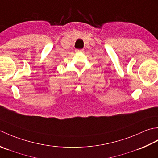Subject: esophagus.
I'll list each match as a JSON object with an SVG mask.
<instances>
[{
  "mask_svg": "<svg viewBox=\"0 0 158 158\" xmlns=\"http://www.w3.org/2000/svg\"><path fill=\"white\" fill-rule=\"evenodd\" d=\"M84 50H76V52H83Z\"/></svg>",
  "mask_w": 158,
  "mask_h": 158,
  "instance_id": "obj_1",
  "label": "esophagus"
}]
</instances>
